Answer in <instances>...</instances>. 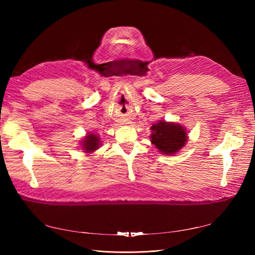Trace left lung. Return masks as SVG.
Instances as JSON below:
<instances>
[{"instance_id": "left-lung-1", "label": "left lung", "mask_w": 255, "mask_h": 255, "mask_svg": "<svg viewBox=\"0 0 255 255\" xmlns=\"http://www.w3.org/2000/svg\"><path fill=\"white\" fill-rule=\"evenodd\" d=\"M151 142L164 154L176 153L186 142V131L181 125L161 121L151 127Z\"/></svg>"}]
</instances>
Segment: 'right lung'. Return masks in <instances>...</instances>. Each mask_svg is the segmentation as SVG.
Masks as SVG:
<instances>
[{"mask_svg":"<svg viewBox=\"0 0 255 255\" xmlns=\"http://www.w3.org/2000/svg\"><path fill=\"white\" fill-rule=\"evenodd\" d=\"M100 138L96 136V134H89L88 137L84 138L83 141V148L85 150V152H93L94 150L99 148L100 145Z\"/></svg>","mask_w":255,"mask_h":255,"instance_id":"right-lung-1","label":"right lung"}]
</instances>
